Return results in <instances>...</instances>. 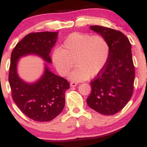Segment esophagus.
Instances as JSON below:
<instances>
[{"instance_id": "esophagus-1", "label": "esophagus", "mask_w": 147, "mask_h": 147, "mask_svg": "<svg viewBox=\"0 0 147 147\" xmlns=\"http://www.w3.org/2000/svg\"><path fill=\"white\" fill-rule=\"evenodd\" d=\"M77 82H72L71 83H70V86L71 87H75L76 86H77Z\"/></svg>"}]
</instances>
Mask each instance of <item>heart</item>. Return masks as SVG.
<instances>
[{"instance_id": "heart-1", "label": "heart", "mask_w": 147, "mask_h": 147, "mask_svg": "<svg viewBox=\"0 0 147 147\" xmlns=\"http://www.w3.org/2000/svg\"><path fill=\"white\" fill-rule=\"evenodd\" d=\"M110 46L101 34L74 32L68 35L61 48L55 49L52 61L59 73L68 75L74 66L69 78L72 81L86 80L102 71L109 60Z\"/></svg>"}]
</instances>
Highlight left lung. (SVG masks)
I'll return each mask as SVG.
<instances>
[{
  "mask_svg": "<svg viewBox=\"0 0 147 147\" xmlns=\"http://www.w3.org/2000/svg\"><path fill=\"white\" fill-rule=\"evenodd\" d=\"M90 28L105 37L110 54L106 66L90 82L92 91L87 104L99 113L113 115L122 110L133 95L135 68L131 45L121 32L99 25Z\"/></svg>",
  "mask_w": 147,
  "mask_h": 147,
  "instance_id": "1",
  "label": "left lung"
}]
</instances>
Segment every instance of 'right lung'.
Instances as JSON below:
<instances>
[{
    "label": "right lung",
    "mask_w": 147,
    "mask_h": 147,
    "mask_svg": "<svg viewBox=\"0 0 147 147\" xmlns=\"http://www.w3.org/2000/svg\"><path fill=\"white\" fill-rule=\"evenodd\" d=\"M57 32H41L26 35L11 52L9 83L11 97L23 114L36 122H49L58 116L65 106V92L70 88L63 77L52 73L45 65V72L36 83L28 84L19 78L16 65L20 57L35 54L51 63V49L57 41Z\"/></svg>",
    "instance_id": "obj_1"
}]
</instances>
